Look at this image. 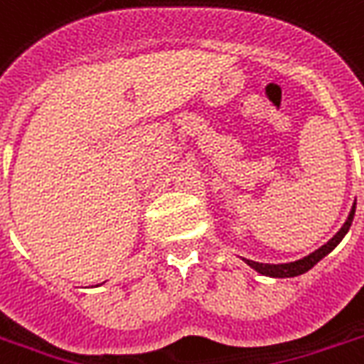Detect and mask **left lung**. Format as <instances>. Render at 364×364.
Here are the masks:
<instances>
[{
  "label": "left lung",
  "mask_w": 364,
  "mask_h": 364,
  "mask_svg": "<svg viewBox=\"0 0 364 364\" xmlns=\"http://www.w3.org/2000/svg\"><path fill=\"white\" fill-rule=\"evenodd\" d=\"M355 206H357V204L353 202L351 212H349L348 219H346V223L342 225V229H340L334 237L330 238L328 242L323 244V246H321L318 250H315V252H311L309 256H305L301 257V259H296V262H288V263H259V262H252V259H246V257H242V262L246 263V265H250L254 271H257L259 274L273 277V279H290V277H298V274L307 273V271H309L311 267H315V265H317L324 256H328L330 252L336 248L338 244L342 242V238L348 235L349 227H351V223H353Z\"/></svg>",
  "instance_id": "obj_1"
}]
</instances>
